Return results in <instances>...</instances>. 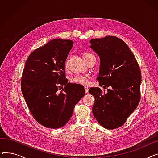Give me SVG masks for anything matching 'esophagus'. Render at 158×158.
Masks as SVG:
<instances>
[{
  "label": "esophagus",
  "mask_w": 158,
  "mask_h": 158,
  "mask_svg": "<svg viewBox=\"0 0 158 158\" xmlns=\"http://www.w3.org/2000/svg\"><path fill=\"white\" fill-rule=\"evenodd\" d=\"M85 92H86V94H88V91H89V88H88V86H85Z\"/></svg>",
  "instance_id": "34e87169"
}]
</instances>
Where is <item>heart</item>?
I'll return each instance as SVG.
<instances>
[{"mask_svg":"<svg viewBox=\"0 0 158 158\" xmlns=\"http://www.w3.org/2000/svg\"><path fill=\"white\" fill-rule=\"evenodd\" d=\"M84 59L85 61L87 62L91 57L94 56L92 54L88 53V52H84L83 54ZM68 64V60H66L65 62V66L66 67ZM90 79V77L89 75H76V76H73L71 79L70 81L72 82L73 83H76V84H79V85H88L89 80Z\"/></svg>","mask_w":158,"mask_h":158,"instance_id":"b5f03b06","label":"heart"}]
</instances>
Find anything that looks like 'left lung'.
Here are the masks:
<instances>
[{"label":"left lung","mask_w":158,"mask_h":158,"mask_svg":"<svg viewBox=\"0 0 158 158\" xmlns=\"http://www.w3.org/2000/svg\"><path fill=\"white\" fill-rule=\"evenodd\" d=\"M89 42L100 57L99 85L110 87L107 93L98 87L89 88L95 97L93 114L103 127L114 129L123 125L139 103L141 71L134 54L121 39L107 36Z\"/></svg>","instance_id":"left-lung-1"}]
</instances>
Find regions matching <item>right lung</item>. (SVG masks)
Listing matches in <instances>:
<instances>
[{
  "mask_svg": "<svg viewBox=\"0 0 158 158\" xmlns=\"http://www.w3.org/2000/svg\"><path fill=\"white\" fill-rule=\"evenodd\" d=\"M73 44L70 40L49 41L31 52L22 72L25 101L32 117L48 128L63 127L85 95L83 86L68 82L65 77V61Z\"/></svg>",
  "mask_w": 158,
  "mask_h": 158,
  "instance_id": "1",
  "label": "right lung"
}]
</instances>
